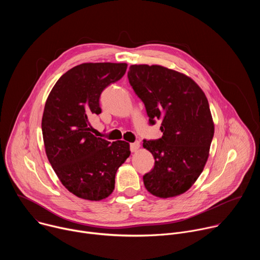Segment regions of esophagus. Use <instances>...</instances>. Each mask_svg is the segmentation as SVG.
<instances>
[{
    "label": "esophagus",
    "instance_id": "obj_1",
    "mask_svg": "<svg viewBox=\"0 0 260 260\" xmlns=\"http://www.w3.org/2000/svg\"><path fill=\"white\" fill-rule=\"evenodd\" d=\"M140 148V143L139 142H135L131 144V151L132 152H137Z\"/></svg>",
    "mask_w": 260,
    "mask_h": 260
}]
</instances>
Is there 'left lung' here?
Listing matches in <instances>:
<instances>
[{
	"mask_svg": "<svg viewBox=\"0 0 260 260\" xmlns=\"http://www.w3.org/2000/svg\"><path fill=\"white\" fill-rule=\"evenodd\" d=\"M127 77L149 123L162 120V137L143 143L155 159L143 176L145 187L161 199L180 196L194 184L209 157L214 122L208 100L190 77L162 66L132 64Z\"/></svg>",
	"mask_w": 260,
	"mask_h": 260,
	"instance_id": "8db88e82",
	"label": "left lung"
}]
</instances>
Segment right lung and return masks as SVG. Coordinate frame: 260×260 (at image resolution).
Here are the masks:
<instances>
[{
    "label": "right lung",
    "mask_w": 260,
    "mask_h": 260,
    "mask_svg": "<svg viewBox=\"0 0 260 260\" xmlns=\"http://www.w3.org/2000/svg\"><path fill=\"white\" fill-rule=\"evenodd\" d=\"M125 62H85L66 72L51 89L42 117L47 158L63 186L87 201L108 198L118 168L129 156L125 141L91 134L89 117L100 114V96L122 78Z\"/></svg>",
    "instance_id": "obj_1"
}]
</instances>
